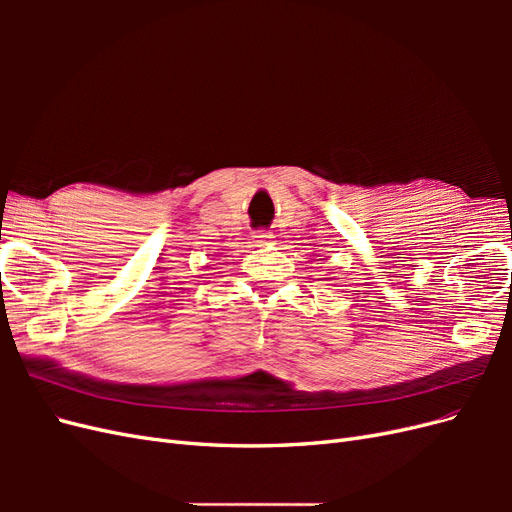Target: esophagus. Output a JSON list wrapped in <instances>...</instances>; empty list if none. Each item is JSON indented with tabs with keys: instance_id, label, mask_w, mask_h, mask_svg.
Segmentation results:
<instances>
[{
	"instance_id": "34e87169",
	"label": "esophagus",
	"mask_w": 512,
	"mask_h": 512,
	"mask_svg": "<svg viewBox=\"0 0 512 512\" xmlns=\"http://www.w3.org/2000/svg\"><path fill=\"white\" fill-rule=\"evenodd\" d=\"M254 243L256 245H267V243H271V235H269V232H256Z\"/></svg>"
}]
</instances>
